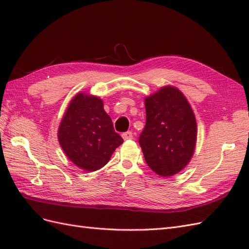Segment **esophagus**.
Returning <instances> with one entry per match:
<instances>
[{"mask_svg":"<svg viewBox=\"0 0 249 249\" xmlns=\"http://www.w3.org/2000/svg\"><path fill=\"white\" fill-rule=\"evenodd\" d=\"M124 140H131L133 139V133L132 132H125L123 134Z\"/></svg>","mask_w":249,"mask_h":249,"instance_id":"obj_1","label":"esophagus"}]
</instances>
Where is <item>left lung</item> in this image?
<instances>
[{
	"instance_id": "left-lung-1",
	"label": "left lung",
	"mask_w": 249,
	"mask_h": 249,
	"mask_svg": "<svg viewBox=\"0 0 249 249\" xmlns=\"http://www.w3.org/2000/svg\"><path fill=\"white\" fill-rule=\"evenodd\" d=\"M146 123L139 144L149 168L171 177L189 163L196 143V120L185 95L165 86L145 97Z\"/></svg>"
}]
</instances>
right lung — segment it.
Returning a JSON list of instances; mask_svg holds the SVG:
<instances>
[{"label": "right lung", "mask_w": 249, "mask_h": 249, "mask_svg": "<svg viewBox=\"0 0 249 249\" xmlns=\"http://www.w3.org/2000/svg\"><path fill=\"white\" fill-rule=\"evenodd\" d=\"M58 139L69 159L86 171L104 167L124 142L105 112L103 101L82 92L67 107L60 123Z\"/></svg>", "instance_id": "1"}]
</instances>
